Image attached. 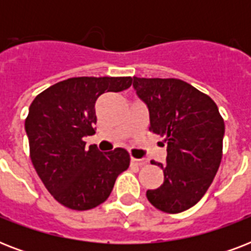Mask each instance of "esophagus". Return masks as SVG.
Here are the masks:
<instances>
[{
	"label": "esophagus",
	"instance_id": "34e87169",
	"mask_svg": "<svg viewBox=\"0 0 251 251\" xmlns=\"http://www.w3.org/2000/svg\"><path fill=\"white\" fill-rule=\"evenodd\" d=\"M131 164L137 165V167H143V165L147 164V161L143 160V159H135V157H131Z\"/></svg>",
	"mask_w": 251,
	"mask_h": 251
}]
</instances>
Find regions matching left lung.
I'll use <instances>...</instances> for the list:
<instances>
[{"mask_svg": "<svg viewBox=\"0 0 251 251\" xmlns=\"http://www.w3.org/2000/svg\"><path fill=\"white\" fill-rule=\"evenodd\" d=\"M135 94L150 113V130L168 143L164 182L147 190L150 203L167 214L189 210L201 201L223 156L224 121L210 96L181 79L133 76Z\"/></svg>", "mask_w": 251, "mask_h": 251, "instance_id": "left-lung-1", "label": "left lung"}]
</instances>
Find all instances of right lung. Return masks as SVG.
I'll return each instance as SVG.
<instances>
[{
    "label": "right lung",
    "instance_id": "obj_1",
    "mask_svg": "<svg viewBox=\"0 0 251 251\" xmlns=\"http://www.w3.org/2000/svg\"><path fill=\"white\" fill-rule=\"evenodd\" d=\"M130 76H78L53 84L29 105L25 129L33 168L57 202L84 211L105 202L130 156L124 149L102 153L86 147L95 134V102L104 92H121Z\"/></svg>",
    "mask_w": 251,
    "mask_h": 251
}]
</instances>
